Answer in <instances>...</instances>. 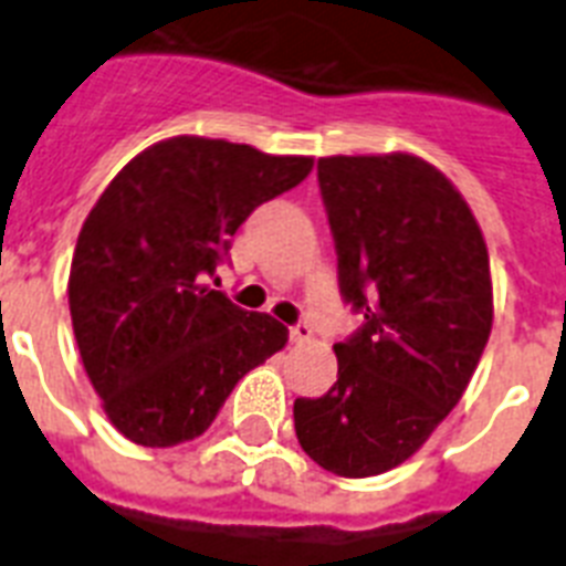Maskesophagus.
I'll return each instance as SVG.
<instances>
[{
    "label": "esophagus",
    "instance_id": "34e87169",
    "mask_svg": "<svg viewBox=\"0 0 566 566\" xmlns=\"http://www.w3.org/2000/svg\"><path fill=\"white\" fill-rule=\"evenodd\" d=\"M291 340H293V344H308V340H311L308 323H296V326H291Z\"/></svg>",
    "mask_w": 566,
    "mask_h": 566
}]
</instances>
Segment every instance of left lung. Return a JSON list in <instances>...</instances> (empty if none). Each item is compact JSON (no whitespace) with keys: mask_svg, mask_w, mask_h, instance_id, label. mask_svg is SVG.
<instances>
[{"mask_svg":"<svg viewBox=\"0 0 566 566\" xmlns=\"http://www.w3.org/2000/svg\"><path fill=\"white\" fill-rule=\"evenodd\" d=\"M317 179L364 326L335 344V387L293 402V426L323 470L367 479L408 461L464 396L493 326L491 261L464 196L417 155H332Z\"/></svg>","mask_w":566,"mask_h":566,"instance_id":"1","label":"left lung"}]
</instances>
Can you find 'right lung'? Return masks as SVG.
I'll use <instances>...</instances> for the list:
<instances>
[{"label":"right lung","instance_id":"obj_1","mask_svg":"<svg viewBox=\"0 0 566 566\" xmlns=\"http://www.w3.org/2000/svg\"><path fill=\"white\" fill-rule=\"evenodd\" d=\"M305 155L179 135L135 155L87 213L70 317L108 420L140 447L199 438L240 378L287 344L270 314L208 287L258 205L296 188Z\"/></svg>","mask_w":566,"mask_h":566}]
</instances>
